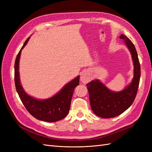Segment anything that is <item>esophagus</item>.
I'll list each match as a JSON object with an SVG mask.
<instances>
[{"label": "esophagus", "instance_id": "34e87169", "mask_svg": "<svg viewBox=\"0 0 152 152\" xmlns=\"http://www.w3.org/2000/svg\"><path fill=\"white\" fill-rule=\"evenodd\" d=\"M80 81L83 83H87L90 80V75L87 71L82 72L80 75Z\"/></svg>", "mask_w": 152, "mask_h": 152}]
</instances>
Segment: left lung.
<instances>
[{
    "mask_svg": "<svg viewBox=\"0 0 152 152\" xmlns=\"http://www.w3.org/2000/svg\"><path fill=\"white\" fill-rule=\"evenodd\" d=\"M120 39L123 40L129 50L134 65V77L131 83L118 92L109 89L98 79L86 84L92 110L102 118L115 117L125 112L134 102L138 89L141 69L135 46L125 35L121 34Z\"/></svg>",
    "mask_w": 152,
    "mask_h": 152,
    "instance_id": "obj_1",
    "label": "left lung"
}]
</instances>
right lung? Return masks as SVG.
<instances>
[{
    "instance_id": "1",
    "label": "right lung",
    "mask_w": 152,
    "mask_h": 152,
    "mask_svg": "<svg viewBox=\"0 0 152 152\" xmlns=\"http://www.w3.org/2000/svg\"><path fill=\"white\" fill-rule=\"evenodd\" d=\"M26 39L18 53L15 64V81L16 91L25 107L32 116L40 121L54 122L65 118L69 112L73 91L79 85L80 76L64 86L58 93L48 99H39L28 95L22 87L19 72V63L21 50L28 43Z\"/></svg>"
}]
</instances>
